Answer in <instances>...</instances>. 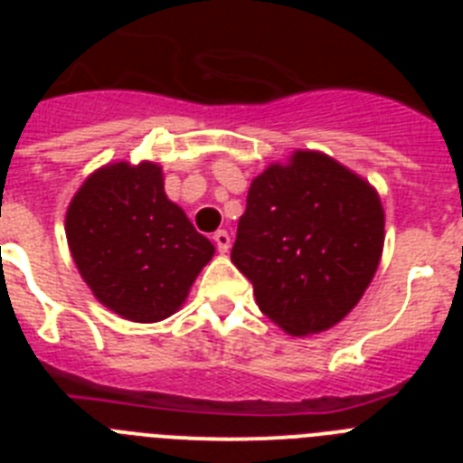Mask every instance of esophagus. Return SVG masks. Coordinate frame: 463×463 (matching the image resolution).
Listing matches in <instances>:
<instances>
[{
  "instance_id": "1",
  "label": "esophagus",
  "mask_w": 463,
  "mask_h": 463,
  "mask_svg": "<svg viewBox=\"0 0 463 463\" xmlns=\"http://www.w3.org/2000/svg\"><path fill=\"white\" fill-rule=\"evenodd\" d=\"M213 241H215V245H218V250L222 252H229V248H232V236L224 232V229H218L215 234H213Z\"/></svg>"
}]
</instances>
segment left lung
I'll return each instance as SVG.
<instances>
[{
  "label": "left lung",
  "mask_w": 463,
  "mask_h": 463,
  "mask_svg": "<svg viewBox=\"0 0 463 463\" xmlns=\"http://www.w3.org/2000/svg\"><path fill=\"white\" fill-rule=\"evenodd\" d=\"M384 211L369 181L320 150H294L257 175L232 261L257 306L289 336L331 329L378 271Z\"/></svg>",
  "instance_id": "8db88e82"
}]
</instances>
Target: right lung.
<instances>
[{
	"mask_svg": "<svg viewBox=\"0 0 463 463\" xmlns=\"http://www.w3.org/2000/svg\"><path fill=\"white\" fill-rule=\"evenodd\" d=\"M64 232L97 301L132 322L174 315L215 255L166 196L162 166L148 159L92 171L69 203Z\"/></svg>",
	"mask_w": 463,
	"mask_h": 463,
	"instance_id": "1",
	"label": "right lung"
}]
</instances>
